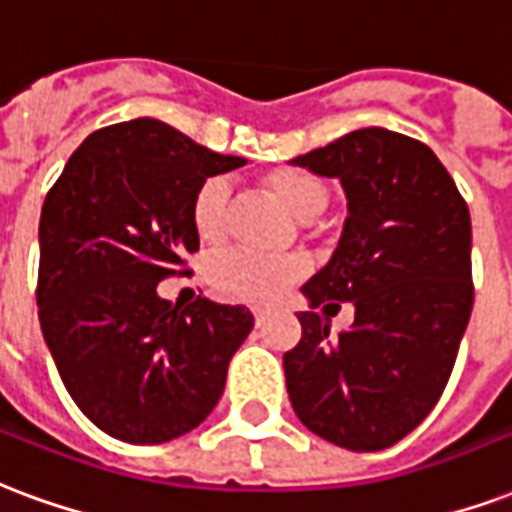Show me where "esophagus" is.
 Returning a JSON list of instances; mask_svg holds the SVG:
<instances>
[{"mask_svg":"<svg viewBox=\"0 0 512 512\" xmlns=\"http://www.w3.org/2000/svg\"><path fill=\"white\" fill-rule=\"evenodd\" d=\"M252 314H255V323H257V325H263V323H266V317H268V314L263 312V309H255V312H252Z\"/></svg>","mask_w":512,"mask_h":512,"instance_id":"esophagus-1","label":"esophagus"}]
</instances>
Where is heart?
<instances>
[{
	"instance_id": "b5f03b06",
	"label": "heart",
	"mask_w": 512,
	"mask_h": 512,
	"mask_svg": "<svg viewBox=\"0 0 512 512\" xmlns=\"http://www.w3.org/2000/svg\"><path fill=\"white\" fill-rule=\"evenodd\" d=\"M263 187L301 222H312L328 206V187L309 170L279 168L263 176ZM233 189L222 176H208L192 198V225L206 244H219L230 227ZM304 257H263L241 249L222 252L208 263V282L227 301L274 304L287 287L304 279Z\"/></svg>"
}]
</instances>
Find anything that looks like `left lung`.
Returning a JSON list of instances; mask_svg holds the SVG:
<instances>
[{
  "label": "left lung",
  "instance_id": "1",
  "mask_svg": "<svg viewBox=\"0 0 512 512\" xmlns=\"http://www.w3.org/2000/svg\"><path fill=\"white\" fill-rule=\"evenodd\" d=\"M339 179L350 217L331 263L301 293V342L285 352L290 404L306 429L372 453L434 410L472 314L469 208L437 154L401 132L366 127L295 157ZM356 306L331 337L327 313Z\"/></svg>",
  "mask_w": 512,
  "mask_h": 512
}]
</instances>
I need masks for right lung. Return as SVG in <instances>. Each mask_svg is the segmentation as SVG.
I'll list each match as a JSON object with an SVG mask.
<instances>
[{
    "label": "right lung",
    "mask_w": 512,
    "mask_h": 512,
    "mask_svg": "<svg viewBox=\"0 0 512 512\" xmlns=\"http://www.w3.org/2000/svg\"><path fill=\"white\" fill-rule=\"evenodd\" d=\"M241 165L165 121H121L83 140L45 195L40 328L67 393L121 442L160 445L200 426L255 325L246 306L157 295L162 279L189 276L198 187Z\"/></svg>",
    "instance_id": "right-lung-1"
}]
</instances>
